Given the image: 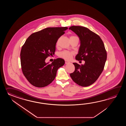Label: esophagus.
<instances>
[{
  "instance_id": "obj_1",
  "label": "esophagus",
  "mask_w": 126,
  "mask_h": 126,
  "mask_svg": "<svg viewBox=\"0 0 126 126\" xmlns=\"http://www.w3.org/2000/svg\"><path fill=\"white\" fill-rule=\"evenodd\" d=\"M65 64H68V63H70L69 62L67 61V60H65Z\"/></svg>"
}]
</instances>
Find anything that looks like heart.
<instances>
[{
  "mask_svg": "<svg viewBox=\"0 0 126 126\" xmlns=\"http://www.w3.org/2000/svg\"><path fill=\"white\" fill-rule=\"evenodd\" d=\"M76 37V36H71V37ZM73 53L69 51H64L59 53V56L62 58L64 59L65 60H69L72 58V56L73 55Z\"/></svg>",
  "mask_w": 126,
  "mask_h": 126,
  "instance_id": "b5f03b06",
  "label": "heart"
}]
</instances>
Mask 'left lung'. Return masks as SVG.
<instances>
[{
	"mask_svg": "<svg viewBox=\"0 0 126 126\" xmlns=\"http://www.w3.org/2000/svg\"><path fill=\"white\" fill-rule=\"evenodd\" d=\"M69 29L78 35L80 40L76 59L85 62L81 65L73 63L75 69L70 77L79 86H90L97 80L104 70L107 59L104 44L98 35L86 27L72 26Z\"/></svg>",
	"mask_w": 126,
	"mask_h": 126,
	"instance_id": "8db88e82",
	"label": "left lung"
}]
</instances>
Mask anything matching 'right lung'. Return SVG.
<instances>
[{
  "mask_svg": "<svg viewBox=\"0 0 126 126\" xmlns=\"http://www.w3.org/2000/svg\"><path fill=\"white\" fill-rule=\"evenodd\" d=\"M67 29V27L46 28L32 34L22 46L20 53L21 69L33 86H48L55 79L58 69L65 64L61 58L55 59L51 64L45 61L54 54L58 40Z\"/></svg>",
  "mask_w": 126,
  "mask_h": 126,
  "instance_id": "1",
  "label": "right lung"
}]
</instances>
